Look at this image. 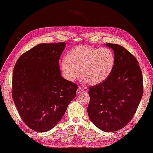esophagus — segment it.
<instances>
[{
    "mask_svg": "<svg viewBox=\"0 0 153 153\" xmlns=\"http://www.w3.org/2000/svg\"><path fill=\"white\" fill-rule=\"evenodd\" d=\"M84 91H85V90L83 88H81L80 87H78V88L77 90V94H79L81 93L82 92H84Z\"/></svg>",
    "mask_w": 153,
    "mask_h": 153,
    "instance_id": "esophagus-1",
    "label": "esophagus"
}]
</instances>
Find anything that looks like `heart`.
<instances>
[{
    "instance_id": "b5f03b06",
    "label": "heart",
    "mask_w": 153,
    "mask_h": 153,
    "mask_svg": "<svg viewBox=\"0 0 153 153\" xmlns=\"http://www.w3.org/2000/svg\"><path fill=\"white\" fill-rule=\"evenodd\" d=\"M115 56L107 48H94L89 46H77L61 61L62 75L73 81L79 75L84 81L92 85H98L111 75L115 65Z\"/></svg>"
}]
</instances>
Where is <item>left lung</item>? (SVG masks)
<instances>
[{"label":"left lung","instance_id":"8db88e82","mask_svg":"<svg viewBox=\"0 0 153 153\" xmlns=\"http://www.w3.org/2000/svg\"><path fill=\"white\" fill-rule=\"evenodd\" d=\"M106 46L114 50L115 65L106 80L89 87L87 112L97 128L111 132L123 128L131 120L143 87L142 70L134 56L119 45Z\"/></svg>","mask_w":153,"mask_h":153}]
</instances>
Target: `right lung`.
Listing matches in <instances>:
<instances>
[{
	"instance_id": "1",
	"label": "right lung",
	"mask_w": 153,
	"mask_h": 153,
	"mask_svg": "<svg viewBox=\"0 0 153 153\" xmlns=\"http://www.w3.org/2000/svg\"><path fill=\"white\" fill-rule=\"evenodd\" d=\"M65 46V42L39 44L15 65L13 100L22 121L35 131L56 126L76 96L77 85L61 76L59 65Z\"/></svg>"
}]
</instances>
